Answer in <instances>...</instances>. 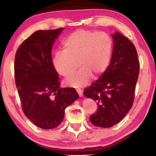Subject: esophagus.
Segmentation results:
<instances>
[{"label": "esophagus", "mask_w": 156, "mask_h": 156, "mask_svg": "<svg viewBox=\"0 0 156 156\" xmlns=\"http://www.w3.org/2000/svg\"><path fill=\"white\" fill-rule=\"evenodd\" d=\"M76 91H77V93L78 94V96H80V97H83V91H82L81 89H76Z\"/></svg>", "instance_id": "1"}]
</instances>
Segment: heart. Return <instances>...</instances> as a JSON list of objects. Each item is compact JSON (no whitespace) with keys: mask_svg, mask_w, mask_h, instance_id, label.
Masks as SVG:
<instances>
[{"mask_svg":"<svg viewBox=\"0 0 156 156\" xmlns=\"http://www.w3.org/2000/svg\"><path fill=\"white\" fill-rule=\"evenodd\" d=\"M62 48L63 51H57L53 57L54 68L60 76L67 77L80 66L75 74L66 79L65 84L82 88L92 76L97 78L106 71L112 58L113 41L106 32L78 30L65 39Z\"/></svg>","mask_w":156,"mask_h":156,"instance_id":"1","label":"heart"}]
</instances>
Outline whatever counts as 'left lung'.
Masks as SVG:
<instances>
[{"instance_id": "1", "label": "left lung", "mask_w": 156, "mask_h": 156, "mask_svg": "<svg viewBox=\"0 0 156 156\" xmlns=\"http://www.w3.org/2000/svg\"><path fill=\"white\" fill-rule=\"evenodd\" d=\"M113 51L106 71L84 91L97 102L98 109L89 118L94 125L112 127L126 115L133 105L140 63L133 44L122 34H112Z\"/></svg>"}]
</instances>
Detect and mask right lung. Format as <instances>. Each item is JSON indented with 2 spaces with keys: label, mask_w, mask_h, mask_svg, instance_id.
Instances as JSON below:
<instances>
[{
  "label": "right lung",
  "mask_w": 156,
  "mask_h": 156,
  "mask_svg": "<svg viewBox=\"0 0 156 156\" xmlns=\"http://www.w3.org/2000/svg\"><path fill=\"white\" fill-rule=\"evenodd\" d=\"M63 30L35 31L16 54V85L23 112L43 129L58 126L66 108L79 97L75 89L60 88L58 75L52 65V47Z\"/></svg>",
  "instance_id": "obj_1"
}]
</instances>
